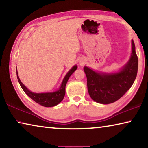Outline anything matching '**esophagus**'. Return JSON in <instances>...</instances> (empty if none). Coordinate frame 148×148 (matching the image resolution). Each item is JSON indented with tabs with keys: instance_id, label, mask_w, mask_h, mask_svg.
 I'll return each instance as SVG.
<instances>
[{
	"instance_id": "1",
	"label": "esophagus",
	"mask_w": 148,
	"mask_h": 148,
	"mask_svg": "<svg viewBox=\"0 0 148 148\" xmlns=\"http://www.w3.org/2000/svg\"><path fill=\"white\" fill-rule=\"evenodd\" d=\"M81 64H82V63H81Z\"/></svg>"
}]
</instances>
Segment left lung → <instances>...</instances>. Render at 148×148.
I'll return each mask as SVG.
<instances>
[{"mask_svg":"<svg viewBox=\"0 0 148 148\" xmlns=\"http://www.w3.org/2000/svg\"><path fill=\"white\" fill-rule=\"evenodd\" d=\"M138 59L132 40V53L127 64L113 73L96 72L87 66L84 70L87 76L89 94L94 101L108 104L119 100L131 88L136 77Z\"/></svg>","mask_w":148,"mask_h":148,"instance_id":"left-lung-1","label":"left lung"}]
</instances>
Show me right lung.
<instances>
[{"mask_svg":"<svg viewBox=\"0 0 148 148\" xmlns=\"http://www.w3.org/2000/svg\"><path fill=\"white\" fill-rule=\"evenodd\" d=\"M77 66L76 65H74V66L67 72L66 76H64L63 80H62L59 89L57 90V91L54 92H42V93H36V92H33L29 91V90L27 89L21 82V80H20L18 74H17V71L16 72L17 77L21 88L23 89L24 92L28 95L30 98L32 99L34 102H36V103L42 105V106L45 107H52L59 104L60 102L63 100L65 95V87H66L67 82H68L70 76H71V75L74 73V72L77 69Z\"/></svg>","mask_w":148,"mask_h":148,"instance_id":"1","label":"right lung"}]
</instances>
